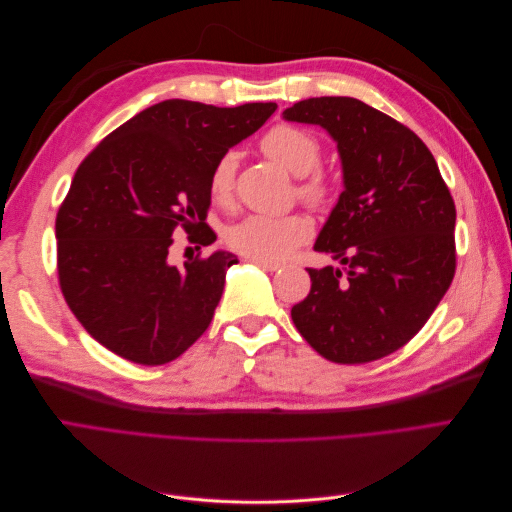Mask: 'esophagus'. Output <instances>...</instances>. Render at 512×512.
I'll return each mask as SVG.
<instances>
[{"label": "esophagus", "instance_id": "obj_1", "mask_svg": "<svg viewBox=\"0 0 512 512\" xmlns=\"http://www.w3.org/2000/svg\"><path fill=\"white\" fill-rule=\"evenodd\" d=\"M250 262H254L256 267L265 269V271H277V269L282 267V265H277V262H267V260H254V258H250Z\"/></svg>", "mask_w": 512, "mask_h": 512}]
</instances>
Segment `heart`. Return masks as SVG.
Instances as JSON below:
<instances>
[{
  "instance_id": "obj_1",
  "label": "heart",
  "mask_w": 512,
  "mask_h": 512,
  "mask_svg": "<svg viewBox=\"0 0 512 512\" xmlns=\"http://www.w3.org/2000/svg\"><path fill=\"white\" fill-rule=\"evenodd\" d=\"M262 151L286 166L290 173L299 175V196L312 207L324 209L335 203V183L318 170L322 147L312 134L292 123H275L260 141ZM237 156L222 153L213 164L209 175V194L218 203H226L235 188ZM312 235V222L303 213L265 215L252 213L226 228V243L230 250L245 258L275 262L286 258L294 247L305 243Z\"/></svg>"
}]
</instances>
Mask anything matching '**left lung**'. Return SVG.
I'll list each match as a JSON object with an SVG mask.
<instances>
[{
	"instance_id": "8db88e82",
	"label": "left lung",
	"mask_w": 512,
	"mask_h": 512,
	"mask_svg": "<svg viewBox=\"0 0 512 512\" xmlns=\"http://www.w3.org/2000/svg\"><path fill=\"white\" fill-rule=\"evenodd\" d=\"M284 117L327 130L344 166V192L314 245L344 269H307L312 290L292 322L324 359L378 361L423 329L453 282L455 200L421 138L374 106L324 96Z\"/></svg>"
}]
</instances>
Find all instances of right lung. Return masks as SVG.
<instances>
[{
  "mask_svg": "<svg viewBox=\"0 0 512 512\" xmlns=\"http://www.w3.org/2000/svg\"><path fill=\"white\" fill-rule=\"evenodd\" d=\"M275 102L222 108L164 100L108 134L76 168L57 211V275L72 314L121 359L175 361L207 331L224 290L228 252L168 262L181 228L211 245L209 175L254 134Z\"/></svg>",
  "mask_w": 512,
  "mask_h": 512,
  "instance_id": "add662e5",
  "label": "right lung"
}]
</instances>
